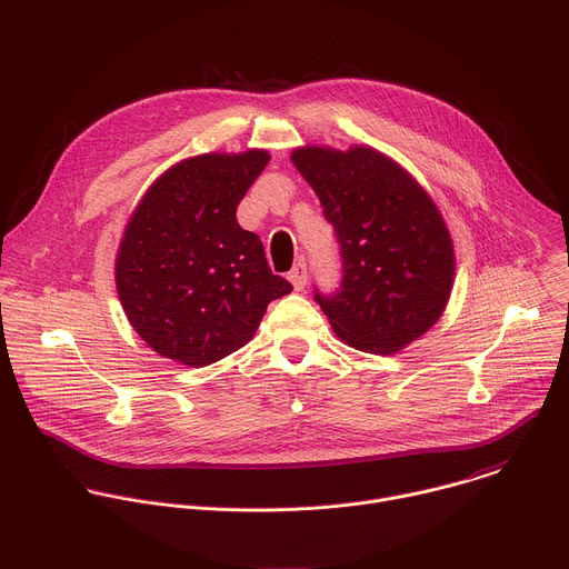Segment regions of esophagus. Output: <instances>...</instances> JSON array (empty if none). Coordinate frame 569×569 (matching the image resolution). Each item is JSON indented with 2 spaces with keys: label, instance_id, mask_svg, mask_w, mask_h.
<instances>
[{
  "label": "esophagus",
  "instance_id": "obj_1",
  "mask_svg": "<svg viewBox=\"0 0 569 569\" xmlns=\"http://www.w3.org/2000/svg\"><path fill=\"white\" fill-rule=\"evenodd\" d=\"M288 279H290V283H292V288H295V290H303L306 279H308V274H306V266H303V263H297V266L288 272Z\"/></svg>",
  "mask_w": 569,
  "mask_h": 569
}]
</instances>
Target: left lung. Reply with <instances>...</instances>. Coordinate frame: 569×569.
Here are the masks:
<instances>
[{
	"mask_svg": "<svg viewBox=\"0 0 569 569\" xmlns=\"http://www.w3.org/2000/svg\"><path fill=\"white\" fill-rule=\"evenodd\" d=\"M290 159L342 250L340 290L315 292L336 336L376 356L419 340L443 315L455 283L452 238L435 200L369 146H301Z\"/></svg>",
	"mask_w": 569,
	"mask_h": 569,
	"instance_id": "1",
	"label": "left lung"
}]
</instances>
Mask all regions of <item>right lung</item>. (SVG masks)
<instances>
[{"instance_id":"obj_1","label":"right lung","mask_w":569,"mask_h":569,"mask_svg":"<svg viewBox=\"0 0 569 569\" xmlns=\"http://www.w3.org/2000/svg\"><path fill=\"white\" fill-rule=\"evenodd\" d=\"M268 150L204 152L161 173L132 211L114 263L117 292L139 338L161 358L207 367L246 347L272 299L263 242L236 207L268 167Z\"/></svg>"}]
</instances>
